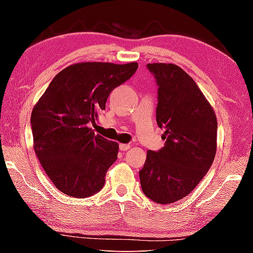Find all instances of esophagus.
Masks as SVG:
<instances>
[{
	"label": "esophagus",
	"mask_w": 253,
	"mask_h": 253,
	"mask_svg": "<svg viewBox=\"0 0 253 253\" xmlns=\"http://www.w3.org/2000/svg\"><path fill=\"white\" fill-rule=\"evenodd\" d=\"M129 148H130L129 144H119V149H121V151H123V152H125Z\"/></svg>",
	"instance_id": "34e87169"
}]
</instances>
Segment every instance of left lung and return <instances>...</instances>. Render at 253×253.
<instances>
[{"instance_id":"8db88e82","label":"left lung","mask_w":253,"mask_h":253,"mask_svg":"<svg viewBox=\"0 0 253 253\" xmlns=\"http://www.w3.org/2000/svg\"><path fill=\"white\" fill-rule=\"evenodd\" d=\"M158 85L156 122L164 147L148 151L139 170L144 194L158 204L185 198L202 181L216 153L217 122L195 81L173 63H148Z\"/></svg>"}]
</instances>
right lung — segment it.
Returning <instances> with one entry per match:
<instances>
[{"instance_id": "right-lung-1", "label": "right lung", "mask_w": 253, "mask_h": 253, "mask_svg": "<svg viewBox=\"0 0 253 253\" xmlns=\"http://www.w3.org/2000/svg\"><path fill=\"white\" fill-rule=\"evenodd\" d=\"M138 63L80 62L54 77L33 107V148L54 186L72 198L99 192L117 160L118 143L95 134L109 93L135 74Z\"/></svg>"}]
</instances>
